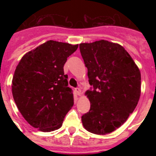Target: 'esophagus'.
I'll return each mask as SVG.
<instances>
[{
	"label": "esophagus",
	"mask_w": 156,
	"mask_h": 156,
	"mask_svg": "<svg viewBox=\"0 0 156 156\" xmlns=\"http://www.w3.org/2000/svg\"><path fill=\"white\" fill-rule=\"evenodd\" d=\"M75 92L76 94L78 95H80L81 94H82V91H81V89L79 87H77L75 88Z\"/></svg>",
	"instance_id": "obj_1"
}]
</instances>
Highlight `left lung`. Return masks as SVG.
Segmentation results:
<instances>
[{"label": "left lung", "mask_w": 156, "mask_h": 156, "mask_svg": "<svg viewBox=\"0 0 156 156\" xmlns=\"http://www.w3.org/2000/svg\"><path fill=\"white\" fill-rule=\"evenodd\" d=\"M79 48L91 86L86 93L90 110L82 116V122L90 133L104 135L122 126L137 106L140 71L118 44L99 40L80 44Z\"/></svg>", "instance_id": "1"}]
</instances>
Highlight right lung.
<instances>
[{"instance_id": "1", "label": "right lung", "mask_w": 156, "mask_h": 156, "mask_svg": "<svg viewBox=\"0 0 156 156\" xmlns=\"http://www.w3.org/2000/svg\"><path fill=\"white\" fill-rule=\"evenodd\" d=\"M78 45L47 41L23 56L16 67L12 93L25 120L44 132L57 129L73 105V90L64 73Z\"/></svg>"}]
</instances>
